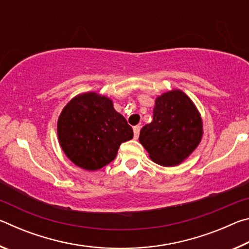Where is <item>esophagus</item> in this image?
<instances>
[{
	"mask_svg": "<svg viewBox=\"0 0 249 249\" xmlns=\"http://www.w3.org/2000/svg\"><path fill=\"white\" fill-rule=\"evenodd\" d=\"M134 130V138L135 140H137L138 136H140V132H141V126H135L133 128Z\"/></svg>",
	"mask_w": 249,
	"mask_h": 249,
	"instance_id": "obj_1",
	"label": "esophagus"
}]
</instances>
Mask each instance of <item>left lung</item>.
<instances>
[{
    "mask_svg": "<svg viewBox=\"0 0 249 249\" xmlns=\"http://www.w3.org/2000/svg\"><path fill=\"white\" fill-rule=\"evenodd\" d=\"M153 122L140 134L154 162L163 167L180 165L199 146L203 136L200 112L181 90H171L157 96Z\"/></svg>",
    "mask_w": 249,
    "mask_h": 249,
    "instance_id": "obj_1",
    "label": "left lung"
}]
</instances>
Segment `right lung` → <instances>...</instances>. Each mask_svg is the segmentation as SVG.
<instances>
[{"label":"right lung","instance_id":"obj_1","mask_svg":"<svg viewBox=\"0 0 249 249\" xmlns=\"http://www.w3.org/2000/svg\"><path fill=\"white\" fill-rule=\"evenodd\" d=\"M57 134L67 157L75 166L94 171L114 160L122 142L133 138V128L111 99L87 92L67 103L59 115Z\"/></svg>","mask_w":249,"mask_h":249}]
</instances>
